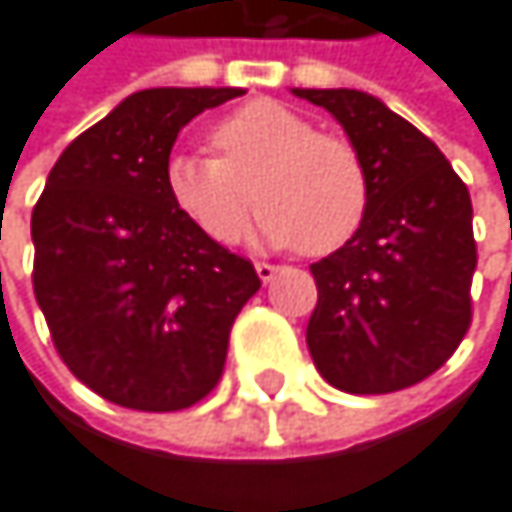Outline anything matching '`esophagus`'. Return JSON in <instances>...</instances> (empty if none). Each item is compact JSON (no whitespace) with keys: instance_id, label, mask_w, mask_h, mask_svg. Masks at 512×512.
I'll return each instance as SVG.
<instances>
[{"instance_id":"obj_1","label":"esophagus","mask_w":512,"mask_h":512,"mask_svg":"<svg viewBox=\"0 0 512 512\" xmlns=\"http://www.w3.org/2000/svg\"><path fill=\"white\" fill-rule=\"evenodd\" d=\"M254 270H258L261 282H270V279L279 273V267H276V264H270V261H258V264H254Z\"/></svg>"}]
</instances>
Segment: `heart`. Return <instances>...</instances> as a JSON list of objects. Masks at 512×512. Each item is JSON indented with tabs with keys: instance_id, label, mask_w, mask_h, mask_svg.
Segmentation results:
<instances>
[{
	"instance_id": "heart-1",
	"label": "heart",
	"mask_w": 512,
	"mask_h": 512,
	"mask_svg": "<svg viewBox=\"0 0 512 512\" xmlns=\"http://www.w3.org/2000/svg\"><path fill=\"white\" fill-rule=\"evenodd\" d=\"M211 141L221 156L174 153L165 162L174 208L208 239L236 242L254 199L267 202L258 218L261 239L301 245L304 254L338 251L362 227L368 171L359 150L338 134H322L298 110L251 101L221 119Z\"/></svg>"
}]
</instances>
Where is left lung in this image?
I'll return each instance as SVG.
<instances>
[{
	"label": "left lung",
	"mask_w": 512,
	"mask_h": 512,
	"mask_svg": "<svg viewBox=\"0 0 512 512\" xmlns=\"http://www.w3.org/2000/svg\"><path fill=\"white\" fill-rule=\"evenodd\" d=\"M325 107L368 171L356 236L310 264L319 301L307 347L344 393L415 387L442 368L473 322V205L442 150L378 97L353 88H294Z\"/></svg>",
	"instance_id": "left-lung-1"
}]
</instances>
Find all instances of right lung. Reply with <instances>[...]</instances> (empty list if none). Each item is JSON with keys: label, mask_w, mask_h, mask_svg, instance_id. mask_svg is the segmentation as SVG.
I'll return each instance as SVG.
<instances>
[{"label": "right lung", "mask_w": 512, "mask_h": 512, "mask_svg": "<svg viewBox=\"0 0 512 512\" xmlns=\"http://www.w3.org/2000/svg\"><path fill=\"white\" fill-rule=\"evenodd\" d=\"M242 88L137 91L54 162L33 208V291L57 356L107 402L181 411L218 387L254 264L174 208L178 131Z\"/></svg>", "instance_id": "add662e5"}]
</instances>
